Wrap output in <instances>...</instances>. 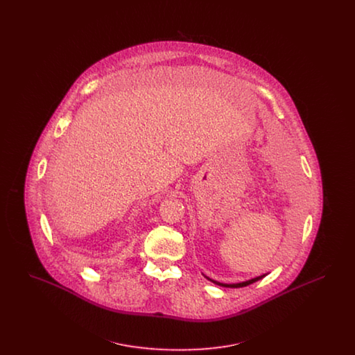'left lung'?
<instances>
[{"mask_svg":"<svg viewBox=\"0 0 355 355\" xmlns=\"http://www.w3.org/2000/svg\"><path fill=\"white\" fill-rule=\"evenodd\" d=\"M266 274H263V275H259V277H255V278H252V279H249V281H243V282H238V284H222V282H217V281H214V279H210L209 277H206V279H209V281H211L213 284H216V285H218V286L222 287H245L248 286V285H252L254 282H257V281H259V279H262L263 277H265Z\"/></svg>","mask_w":355,"mask_h":355,"instance_id":"8db88e82","label":"left lung"}]
</instances>
